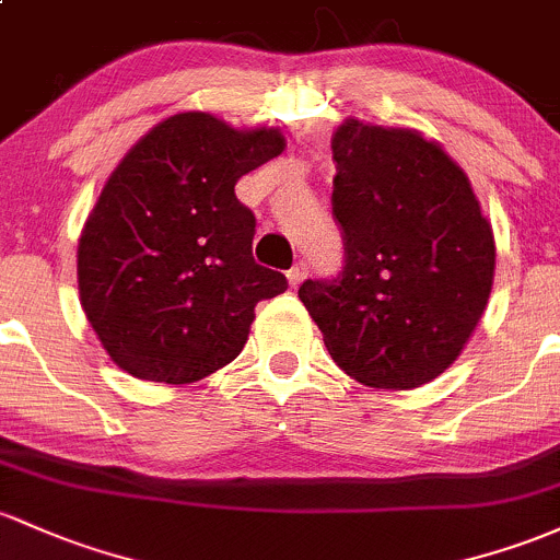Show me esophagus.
Returning <instances> with one entry per match:
<instances>
[{
    "instance_id": "34e87169",
    "label": "esophagus",
    "mask_w": 560,
    "mask_h": 560,
    "mask_svg": "<svg viewBox=\"0 0 560 560\" xmlns=\"http://www.w3.org/2000/svg\"><path fill=\"white\" fill-rule=\"evenodd\" d=\"M306 272H310V267H306L304 261L293 264V267L288 269V282H291V288H299V285H302L304 278H306Z\"/></svg>"
}]
</instances>
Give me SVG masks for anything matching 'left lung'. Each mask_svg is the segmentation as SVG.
I'll return each instance as SVG.
<instances>
[{
    "label": "left lung",
    "mask_w": 560,
    "mask_h": 560,
    "mask_svg": "<svg viewBox=\"0 0 560 560\" xmlns=\"http://www.w3.org/2000/svg\"><path fill=\"white\" fill-rule=\"evenodd\" d=\"M330 149L345 269L299 299L347 376L419 387L459 358L489 304L494 232L465 171L417 130L350 117Z\"/></svg>",
    "instance_id": "8db88e82"
}]
</instances>
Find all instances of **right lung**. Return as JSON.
Returning a JSON list of instances; mask_svg holds the SVG:
<instances>
[{"label": "right lung", "instance_id": "right-lung-1", "mask_svg": "<svg viewBox=\"0 0 560 560\" xmlns=\"http://www.w3.org/2000/svg\"><path fill=\"white\" fill-rule=\"evenodd\" d=\"M285 149L275 128L206 112L162 119L125 154L77 248L80 302L104 350L147 382L189 384L248 341L285 275L254 261L256 215L234 184Z\"/></svg>", "mask_w": 560, "mask_h": 560}]
</instances>
